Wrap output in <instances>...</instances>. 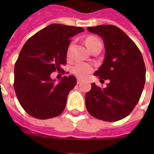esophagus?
Here are the masks:
<instances>
[{"label": "esophagus", "instance_id": "1", "mask_svg": "<svg viewBox=\"0 0 154 154\" xmlns=\"http://www.w3.org/2000/svg\"><path fill=\"white\" fill-rule=\"evenodd\" d=\"M82 82V80L81 78H77V84L81 83Z\"/></svg>", "mask_w": 154, "mask_h": 154}]
</instances>
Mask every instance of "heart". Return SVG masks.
Listing matches in <instances>:
<instances>
[{
	"label": "heart",
	"mask_w": 154,
	"mask_h": 154,
	"mask_svg": "<svg viewBox=\"0 0 154 154\" xmlns=\"http://www.w3.org/2000/svg\"><path fill=\"white\" fill-rule=\"evenodd\" d=\"M100 43H101L100 39L97 37H95V36H90L86 39V44H87V46L89 49L93 47L95 44H100ZM71 48H72V45H69L67 51V56L70 55ZM92 70H93V68L91 65L84 63H77L74 65L72 67V72L79 77H87L92 72Z\"/></svg>",
	"instance_id": "obj_1"
}]
</instances>
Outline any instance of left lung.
<instances>
[{"label": "left lung", "mask_w": 154, "mask_h": 154, "mask_svg": "<svg viewBox=\"0 0 154 154\" xmlns=\"http://www.w3.org/2000/svg\"><path fill=\"white\" fill-rule=\"evenodd\" d=\"M103 38L106 55L94 73L100 81L110 80L106 88L95 83L86 94V107L91 116L105 121H117L132 112L145 83L146 69L142 54L134 42L112 25L88 27Z\"/></svg>", "instance_id": "obj_1"}]
</instances>
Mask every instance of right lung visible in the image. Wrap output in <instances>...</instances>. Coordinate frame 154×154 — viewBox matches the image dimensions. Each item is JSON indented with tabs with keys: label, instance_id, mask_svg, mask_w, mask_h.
<instances>
[{
	"label": "right lung",
	"instance_id": "obj_1",
	"mask_svg": "<svg viewBox=\"0 0 154 154\" xmlns=\"http://www.w3.org/2000/svg\"><path fill=\"white\" fill-rule=\"evenodd\" d=\"M84 31L76 26L52 24L29 38L15 64L14 89L20 106L29 116L47 119L63 113L67 95L77 84L74 76L54 83V72L65 73L71 37Z\"/></svg>",
	"mask_w": 154,
	"mask_h": 154
}]
</instances>
